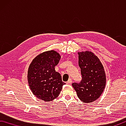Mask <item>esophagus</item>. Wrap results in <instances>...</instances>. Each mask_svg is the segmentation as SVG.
Here are the masks:
<instances>
[{"label": "esophagus", "instance_id": "esophagus-1", "mask_svg": "<svg viewBox=\"0 0 126 126\" xmlns=\"http://www.w3.org/2000/svg\"><path fill=\"white\" fill-rule=\"evenodd\" d=\"M66 83L67 85H71L72 83V80H71V79H69V80H68V81H67V82H66Z\"/></svg>", "mask_w": 126, "mask_h": 126}]
</instances>
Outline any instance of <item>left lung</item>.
<instances>
[{"mask_svg":"<svg viewBox=\"0 0 126 126\" xmlns=\"http://www.w3.org/2000/svg\"><path fill=\"white\" fill-rule=\"evenodd\" d=\"M79 54V65L82 80L72 84L78 97L84 103H91L101 96L106 83L104 67L98 57L90 51Z\"/></svg>","mask_w":126,"mask_h":126,"instance_id":"8db88e82","label":"left lung"}]
</instances>
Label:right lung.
<instances>
[{"label":"right lung","instance_id":"1","mask_svg":"<svg viewBox=\"0 0 126 126\" xmlns=\"http://www.w3.org/2000/svg\"><path fill=\"white\" fill-rule=\"evenodd\" d=\"M61 56L55 50L39 54L32 60L28 68V82L34 95L46 102L59 96L65 84L61 75L55 70Z\"/></svg>","mask_w":126,"mask_h":126}]
</instances>
